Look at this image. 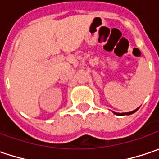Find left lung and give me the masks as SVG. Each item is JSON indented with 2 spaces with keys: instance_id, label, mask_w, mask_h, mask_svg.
Wrapping results in <instances>:
<instances>
[{
  "instance_id": "left-lung-1",
  "label": "left lung",
  "mask_w": 159,
  "mask_h": 159,
  "mask_svg": "<svg viewBox=\"0 0 159 159\" xmlns=\"http://www.w3.org/2000/svg\"><path fill=\"white\" fill-rule=\"evenodd\" d=\"M139 109V107L138 108H136L135 110H134V111H132V112H126V113H116V112H113L115 115H117V116H125V115H132L134 114V112H136L137 110Z\"/></svg>"
}]
</instances>
